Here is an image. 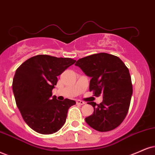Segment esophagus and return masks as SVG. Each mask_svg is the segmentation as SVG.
<instances>
[{"instance_id": "1", "label": "esophagus", "mask_w": 155, "mask_h": 155, "mask_svg": "<svg viewBox=\"0 0 155 155\" xmlns=\"http://www.w3.org/2000/svg\"><path fill=\"white\" fill-rule=\"evenodd\" d=\"M76 103H77V104H78V105H83V104H85L84 101H81V100H78L77 101H76Z\"/></svg>"}]
</instances>
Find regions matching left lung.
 I'll return each instance as SVG.
<instances>
[{
    "label": "left lung",
    "instance_id": "1",
    "mask_svg": "<svg viewBox=\"0 0 155 155\" xmlns=\"http://www.w3.org/2000/svg\"><path fill=\"white\" fill-rule=\"evenodd\" d=\"M75 65L91 78L89 90L94 96L103 95L100 104L88 103L94 111L85 121L101 132L116 129L126 118L130 106L133 89L129 69L119 57L104 52L79 59Z\"/></svg>",
    "mask_w": 155,
    "mask_h": 155
}]
</instances>
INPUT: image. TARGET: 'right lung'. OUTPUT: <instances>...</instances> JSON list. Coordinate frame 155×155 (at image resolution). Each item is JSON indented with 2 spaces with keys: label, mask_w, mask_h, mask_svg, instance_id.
Returning <instances> with one entry per match:
<instances>
[{
  "label": "right lung",
  "mask_w": 155,
  "mask_h": 155,
  "mask_svg": "<svg viewBox=\"0 0 155 155\" xmlns=\"http://www.w3.org/2000/svg\"><path fill=\"white\" fill-rule=\"evenodd\" d=\"M71 58L36 55L17 68L13 80V92L17 107L31 129L42 134L59 131L66 121L70 107L75 101L57 100L52 89L57 76L73 64Z\"/></svg>",
  "instance_id": "add662e5"
}]
</instances>
